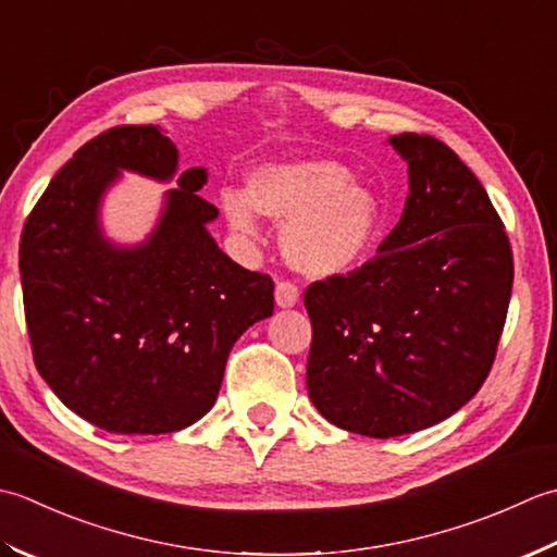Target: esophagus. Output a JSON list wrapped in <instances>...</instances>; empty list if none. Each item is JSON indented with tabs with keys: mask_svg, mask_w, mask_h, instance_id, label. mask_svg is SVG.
Returning <instances> with one entry per match:
<instances>
[{
	"mask_svg": "<svg viewBox=\"0 0 557 557\" xmlns=\"http://www.w3.org/2000/svg\"><path fill=\"white\" fill-rule=\"evenodd\" d=\"M274 295H276V305H278V308H293V305L300 300V290H298V286H295V283H290V281H278Z\"/></svg>",
	"mask_w": 557,
	"mask_h": 557,
	"instance_id": "1",
	"label": "esophagus"
}]
</instances>
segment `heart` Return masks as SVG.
<instances>
[{
    "label": "heart",
    "instance_id": "b5f03b06",
    "mask_svg": "<svg viewBox=\"0 0 557 557\" xmlns=\"http://www.w3.org/2000/svg\"><path fill=\"white\" fill-rule=\"evenodd\" d=\"M231 228L257 237V213L283 225V252L310 276L348 271L368 252L382 225L374 191L350 180L336 161H293L257 168L247 195L228 189L221 197Z\"/></svg>",
    "mask_w": 557,
    "mask_h": 557
}]
</instances>
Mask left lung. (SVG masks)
I'll list each match as a JSON object with an SVG mask.
<instances>
[{
	"label": "left lung",
	"mask_w": 557,
	"mask_h": 557,
	"mask_svg": "<svg viewBox=\"0 0 557 557\" xmlns=\"http://www.w3.org/2000/svg\"><path fill=\"white\" fill-rule=\"evenodd\" d=\"M389 144L408 163L399 223L366 264L305 290L314 408L380 440L445 421L481 389L515 281L505 225L459 156L428 134Z\"/></svg>",
	"instance_id": "left-lung-1"
}]
</instances>
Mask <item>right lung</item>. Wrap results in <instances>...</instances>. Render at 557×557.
<instances>
[{"label": "right lung", "instance_id": "obj_1", "mask_svg": "<svg viewBox=\"0 0 557 557\" xmlns=\"http://www.w3.org/2000/svg\"><path fill=\"white\" fill-rule=\"evenodd\" d=\"M132 170L175 177L177 149L153 124L86 141L52 177L18 245L21 288L40 377L84 421L117 435H163L215 404L237 338L274 312V281L221 252L219 209L189 168L165 195L149 240L117 247L100 233L106 189Z\"/></svg>", "mask_w": 557, "mask_h": 557}]
</instances>
